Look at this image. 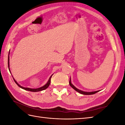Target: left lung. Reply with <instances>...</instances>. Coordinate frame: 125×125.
<instances>
[{"label": "left lung", "mask_w": 125, "mask_h": 125, "mask_svg": "<svg viewBox=\"0 0 125 125\" xmlns=\"http://www.w3.org/2000/svg\"><path fill=\"white\" fill-rule=\"evenodd\" d=\"M69 84L70 86L72 87V88H73L74 90H76L77 92H78L79 93H80V94H85V95H91V94H95V93H97L99 91V90H98V91H92V92H85V91H82V90H79L78 89L76 88V87L73 85L71 83V77L70 78V81H69Z\"/></svg>", "instance_id": "1"}]
</instances>
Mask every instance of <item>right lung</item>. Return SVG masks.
Returning a JSON list of instances; mask_svg holds the SVG:
<instances>
[{"mask_svg": "<svg viewBox=\"0 0 125 125\" xmlns=\"http://www.w3.org/2000/svg\"><path fill=\"white\" fill-rule=\"evenodd\" d=\"M9 55H10V51H9V57H8V67H9V69L10 72V73H10V56H9ZM52 75H53V74L50 77L48 81L47 82V83L46 84H45L44 85H43V86H41L40 87H39V88H36V89H31V88H29V87H23L22 86H21L20 84H19L17 83V82L15 80L14 78L13 77V79H14L15 83L17 84L18 85V86H19L20 88H21L22 89H24L25 90H27V91H31V92H38V91H42V90H44L45 89H46L47 87L49 86V85L50 84V80H51V77H52Z\"/></svg>", "mask_w": 125, "mask_h": 125, "instance_id": "obj_1", "label": "right lung"}]
</instances>
